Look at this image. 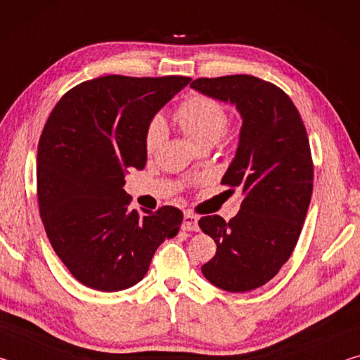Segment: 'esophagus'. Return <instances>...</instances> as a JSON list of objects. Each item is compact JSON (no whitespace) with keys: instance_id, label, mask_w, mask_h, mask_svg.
Returning <instances> with one entry per match:
<instances>
[{"instance_id":"obj_1","label":"esophagus","mask_w":360,"mask_h":360,"mask_svg":"<svg viewBox=\"0 0 360 360\" xmlns=\"http://www.w3.org/2000/svg\"><path fill=\"white\" fill-rule=\"evenodd\" d=\"M181 229L184 231H197L198 230V217L192 214V212H186Z\"/></svg>"}]
</instances>
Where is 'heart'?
Here are the masks:
<instances>
[{
  "label": "heart",
  "instance_id": "heart-1",
  "mask_svg": "<svg viewBox=\"0 0 360 360\" xmlns=\"http://www.w3.org/2000/svg\"><path fill=\"white\" fill-rule=\"evenodd\" d=\"M174 117L188 136L198 146H212L224 136L230 124L227 108L208 95L195 94L176 109ZM167 138L165 120L160 115L152 117L144 135L148 152L160 148Z\"/></svg>",
  "mask_w": 360,
  "mask_h": 360
}]
</instances>
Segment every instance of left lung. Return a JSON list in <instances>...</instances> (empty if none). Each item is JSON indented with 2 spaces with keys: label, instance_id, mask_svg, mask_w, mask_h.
Returning a JSON list of instances; mask_svg holds the SVG:
<instances>
[{
  "label": "left lung",
  "instance_id": "8db88e82",
  "mask_svg": "<svg viewBox=\"0 0 360 360\" xmlns=\"http://www.w3.org/2000/svg\"><path fill=\"white\" fill-rule=\"evenodd\" d=\"M191 87L230 101L243 117L240 144L222 184L241 187L238 214L205 216L200 229L216 241L202 266L229 292L257 289L278 275L300 236L313 193V158L303 120L275 84L249 75L195 79Z\"/></svg>",
  "mask_w": 360,
  "mask_h": 360
}]
</instances>
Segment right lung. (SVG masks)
<instances>
[{"mask_svg":"<svg viewBox=\"0 0 360 360\" xmlns=\"http://www.w3.org/2000/svg\"><path fill=\"white\" fill-rule=\"evenodd\" d=\"M191 77L103 76L66 92L41 133L36 188L53 251L79 283L103 292L131 288L182 212L130 210L129 168L148 160L146 129Z\"/></svg>","mask_w":360,"mask_h":360,"instance_id":"1","label":"right lung"}]
</instances>
